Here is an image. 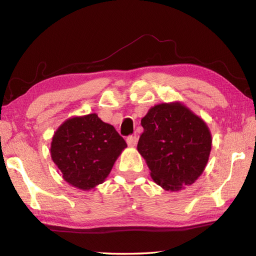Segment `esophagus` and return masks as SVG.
<instances>
[{"label":"esophagus","instance_id":"1","mask_svg":"<svg viewBox=\"0 0 256 256\" xmlns=\"http://www.w3.org/2000/svg\"><path fill=\"white\" fill-rule=\"evenodd\" d=\"M126 143H128L130 148H134V146L138 144L136 135H130V136H128L126 138Z\"/></svg>","mask_w":256,"mask_h":256}]
</instances>
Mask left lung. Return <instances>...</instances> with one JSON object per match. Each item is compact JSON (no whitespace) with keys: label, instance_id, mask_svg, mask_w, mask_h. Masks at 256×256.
Segmentation results:
<instances>
[{"label":"left lung","instance_id":"8db88e82","mask_svg":"<svg viewBox=\"0 0 256 256\" xmlns=\"http://www.w3.org/2000/svg\"><path fill=\"white\" fill-rule=\"evenodd\" d=\"M140 124L138 150L153 180L170 192L194 184L204 172L211 150V134L202 118L180 102L150 108Z\"/></svg>","mask_w":256,"mask_h":256}]
</instances>
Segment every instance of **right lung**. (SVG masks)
Instances as JSON below:
<instances>
[{
    "label": "right lung",
    "instance_id": "add662e5",
    "mask_svg": "<svg viewBox=\"0 0 256 256\" xmlns=\"http://www.w3.org/2000/svg\"><path fill=\"white\" fill-rule=\"evenodd\" d=\"M126 146L111 124L91 113L68 118L58 128L50 155L64 180L78 189L90 190L104 182Z\"/></svg>",
    "mask_w": 256,
    "mask_h": 256
}]
</instances>
